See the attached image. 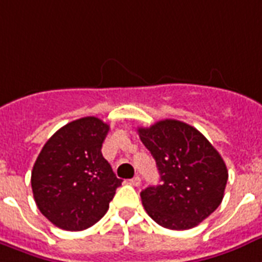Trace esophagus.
I'll return each instance as SVG.
<instances>
[{"label": "esophagus", "mask_w": 262, "mask_h": 262, "mask_svg": "<svg viewBox=\"0 0 262 262\" xmlns=\"http://www.w3.org/2000/svg\"><path fill=\"white\" fill-rule=\"evenodd\" d=\"M129 184H133L135 187L141 186V178H139V176H135V178H133V179L129 180Z\"/></svg>", "instance_id": "esophagus-1"}]
</instances>
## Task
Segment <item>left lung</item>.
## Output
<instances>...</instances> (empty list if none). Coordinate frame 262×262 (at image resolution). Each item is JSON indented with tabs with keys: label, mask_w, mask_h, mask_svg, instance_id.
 Listing matches in <instances>:
<instances>
[{
	"label": "left lung",
	"mask_w": 262,
	"mask_h": 262,
	"mask_svg": "<svg viewBox=\"0 0 262 262\" xmlns=\"http://www.w3.org/2000/svg\"><path fill=\"white\" fill-rule=\"evenodd\" d=\"M156 160L161 184L141 192L150 217L169 230H188L222 204L228 171L222 156L196 128L183 121H157L138 128Z\"/></svg>",
	"instance_id": "8db88e82"
}]
</instances>
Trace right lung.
Instances as JSON below:
<instances>
[{
  "mask_svg": "<svg viewBox=\"0 0 262 262\" xmlns=\"http://www.w3.org/2000/svg\"><path fill=\"white\" fill-rule=\"evenodd\" d=\"M109 125L87 116L54 133L40 150L31 172L34 200L54 226L82 231L103 217L123 180L103 159Z\"/></svg>",
  "mask_w": 262,
  "mask_h": 262,
  "instance_id": "right-lung-1",
  "label": "right lung"
}]
</instances>
